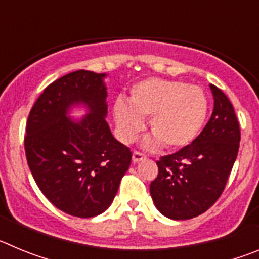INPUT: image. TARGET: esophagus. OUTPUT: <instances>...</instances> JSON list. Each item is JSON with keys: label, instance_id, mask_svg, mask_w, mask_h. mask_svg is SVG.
<instances>
[{"label": "esophagus", "instance_id": "esophagus-1", "mask_svg": "<svg viewBox=\"0 0 259 259\" xmlns=\"http://www.w3.org/2000/svg\"><path fill=\"white\" fill-rule=\"evenodd\" d=\"M144 159H146V157L143 154V153H140V152L132 153V162H135V163H137V162H140V161H144Z\"/></svg>", "mask_w": 259, "mask_h": 259}]
</instances>
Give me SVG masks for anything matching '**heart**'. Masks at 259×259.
Wrapping results in <instances>:
<instances>
[{
  "label": "heart",
  "instance_id": "1",
  "mask_svg": "<svg viewBox=\"0 0 259 259\" xmlns=\"http://www.w3.org/2000/svg\"><path fill=\"white\" fill-rule=\"evenodd\" d=\"M207 97L200 87L178 80L150 77L135 84L128 102L118 98L113 106L119 137L135 140L149 118L153 136L144 145L149 149L163 144L167 149H182L197 137L206 120Z\"/></svg>",
  "mask_w": 259,
  "mask_h": 259
}]
</instances>
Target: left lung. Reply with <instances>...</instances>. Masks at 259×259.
<instances>
[{
    "mask_svg": "<svg viewBox=\"0 0 259 259\" xmlns=\"http://www.w3.org/2000/svg\"><path fill=\"white\" fill-rule=\"evenodd\" d=\"M211 118L191 145L157 161L158 176L150 183L155 207L167 218L185 221L212 206L227 184L236 161L240 125L232 104L210 84Z\"/></svg>",
    "mask_w": 259,
    "mask_h": 259,
    "instance_id": "obj_1",
    "label": "left lung"
}]
</instances>
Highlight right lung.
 <instances>
[{
	"instance_id": "right-lung-1",
	"label": "right lung",
	"mask_w": 259,
	"mask_h": 259,
	"mask_svg": "<svg viewBox=\"0 0 259 259\" xmlns=\"http://www.w3.org/2000/svg\"><path fill=\"white\" fill-rule=\"evenodd\" d=\"M106 74L79 70L41 93L28 115L24 137L29 170L45 197L79 218L111 205L132 153L113 136L106 122ZM87 114L72 119L74 107Z\"/></svg>"
}]
</instances>
